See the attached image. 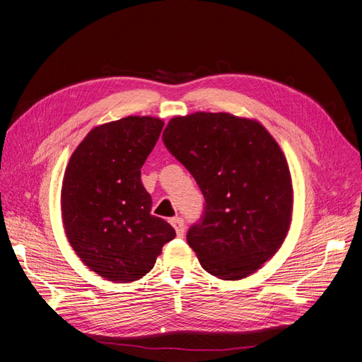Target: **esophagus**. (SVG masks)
<instances>
[{
    "label": "esophagus",
    "mask_w": 362,
    "mask_h": 362,
    "mask_svg": "<svg viewBox=\"0 0 362 362\" xmlns=\"http://www.w3.org/2000/svg\"><path fill=\"white\" fill-rule=\"evenodd\" d=\"M170 225L175 228V231H177V235L178 237H182L184 233H185V225H184V221L181 217H173L170 218Z\"/></svg>",
    "instance_id": "esophagus-1"
}]
</instances>
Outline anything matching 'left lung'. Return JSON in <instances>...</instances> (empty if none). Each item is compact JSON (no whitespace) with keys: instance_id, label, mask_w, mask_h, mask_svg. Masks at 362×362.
I'll return each mask as SVG.
<instances>
[{"instance_id":"1","label":"left lung","mask_w":362,"mask_h":362,"mask_svg":"<svg viewBox=\"0 0 362 362\" xmlns=\"http://www.w3.org/2000/svg\"><path fill=\"white\" fill-rule=\"evenodd\" d=\"M163 141L204 194V214L187 233L201 266L225 281L249 276L291 223V175L276 140L254 119L198 112L172 117Z\"/></svg>"}]
</instances>
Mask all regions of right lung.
I'll use <instances>...</instances> for the list:
<instances>
[{
    "instance_id": "1",
    "label": "right lung",
    "mask_w": 362,
    "mask_h": 362,
    "mask_svg": "<svg viewBox=\"0 0 362 362\" xmlns=\"http://www.w3.org/2000/svg\"><path fill=\"white\" fill-rule=\"evenodd\" d=\"M164 122L128 116L95 127L76 146L62 185V218L75 254L98 275L133 282L154 267L175 229L151 214L140 169Z\"/></svg>"
}]
</instances>
